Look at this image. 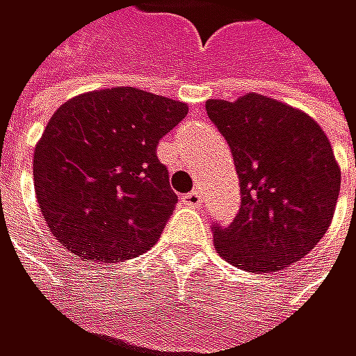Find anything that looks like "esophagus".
<instances>
[{
	"instance_id": "34e87169",
	"label": "esophagus",
	"mask_w": 356,
	"mask_h": 356,
	"mask_svg": "<svg viewBox=\"0 0 356 356\" xmlns=\"http://www.w3.org/2000/svg\"><path fill=\"white\" fill-rule=\"evenodd\" d=\"M182 204L188 206V208H200V206L204 204V195H202V191H200V188H195V191L182 195Z\"/></svg>"
}]
</instances>
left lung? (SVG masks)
<instances>
[{
    "label": "left lung",
    "mask_w": 356,
    "mask_h": 356,
    "mask_svg": "<svg viewBox=\"0 0 356 356\" xmlns=\"http://www.w3.org/2000/svg\"><path fill=\"white\" fill-rule=\"evenodd\" d=\"M206 110L234 154L242 193L236 218L212 222L218 254L254 274L289 268L321 242L340 195L325 131L308 114L257 93L210 99Z\"/></svg>",
    "instance_id": "8db88e82"
}]
</instances>
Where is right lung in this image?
Instances as JSON below:
<instances>
[{
  "label": "right lung",
  "instance_id": "right-lung-1",
  "mask_svg": "<svg viewBox=\"0 0 356 356\" xmlns=\"http://www.w3.org/2000/svg\"><path fill=\"white\" fill-rule=\"evenodd\" d=\"M188 108L134 86L65 102L33 152L48 229L88 261H122L156 244L178 204L156 146Z\"/></svg>",
  "mask_w": 356,
  "mask_h": 356
}]
</instances>
